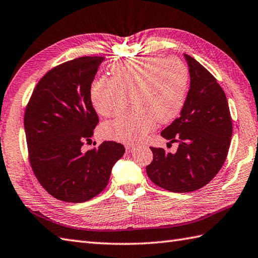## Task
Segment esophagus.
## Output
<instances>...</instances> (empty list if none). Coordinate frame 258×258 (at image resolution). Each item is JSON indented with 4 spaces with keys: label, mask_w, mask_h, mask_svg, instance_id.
<instances>
[{
    "label": "esophagus",
    "mask_w": 258,
    "mask_h": 258,
    "mask_svg": "<svg viewBox=\"0 0 258 258\" xmlns=\"http://www.w3.org/2000/svg\"><path fill=\"white\" fill-rule=\"evenodd\" d=\"M125 148H126V153H132V152L135 151L136 146L135 145H126V146H125Z\"/></svg>",
    "instance_id": "34e87169"
}]
</instances>
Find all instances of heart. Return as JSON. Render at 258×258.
Here are the masks:
<instances>
[{
    "mask_svg": "<svg viewBox=\"0 0 258 258\" xmlns=\"http://www.w3.org/2000/svg\"><path fill=\"white\" fill-rule=\"evenodd\" d=\"M111 78L94 80L90 97L99 114L111 117L133 107L102 127L109 140L136 143L155 128L156 122L176 118L185 101L189 73L176 57L158 53L124 59L111 67Z\"/></svg>",
    "mask_w": 258,
    "mask_h": 258,
    "instance_id": "obj_1",
    "label": "heart"
}]
</instances>
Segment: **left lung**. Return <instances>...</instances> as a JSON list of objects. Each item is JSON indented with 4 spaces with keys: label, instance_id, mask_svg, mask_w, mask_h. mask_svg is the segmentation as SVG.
Wrapping results in <instances>:
<instances>
[{
    "label": "left lung",
    "instance_id": "1",
    "mask_svg": "<svg viewBox=\"0 0 258 258\" xmlns=\"http://www.w3.org/2000/svg\"><path fill=\"white\" fill-rule=\"evenodd\" d=\"M184 58L190 74L187 99L180 116L161 132L179 144L178 149L171 154L151 147L153 161L146 167L155 184L172 192H191L212 180L226 159L233 131L223 89L196 59L185 53Z\"/></svg>",
    "mask_w": 258,
    "mask_h": 258
}]
</instances>
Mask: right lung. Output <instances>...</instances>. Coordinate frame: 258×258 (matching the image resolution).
<instances>
[{
    "label": "right lung",
    "mask_w": 258,
    "mask_h": 258,
    "mask_svg": "<svg viewBox=\"0 0 258 258\" xmlns=\"http://www.w3.org/2000/svg\"><path fill=\"white\" fill-rule=\"evenodd\" d=\"M103 60L80 57L52 68L35 87L25 110L32 169L47 192L64 202H85L102 192L125 153L116 142L81 151L99 123L90 90Z\"/></svg>",
    "instance_id": "obj_1"
}]
</instances>
